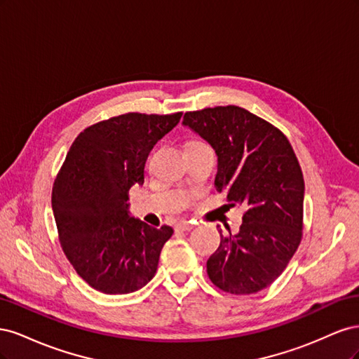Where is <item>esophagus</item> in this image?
Listing matches in <instances>:
<instances>
[{
    "label": "esophagus",
    "instance_id": "34e87169",
    "mask_svg": "<svg viewBox=\"0 0 359 359\" xmlns=\"http://www.w3.org/2000/svg\"><path fill=\"white\" fill-rule=\"evenodd\" d=\"M194 227V224L191 223V222H180L177 226H175V229L177 231H181V232H189V231H191Z\"/></svg>",
    "mask_w": 359,
    "mask_h": 359
}]
</instances>
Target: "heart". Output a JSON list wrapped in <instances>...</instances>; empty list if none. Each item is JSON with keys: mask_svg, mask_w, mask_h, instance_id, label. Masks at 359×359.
<instances>
[{"mask_svg": "<svg viewBox=\"0 0 359 359\" xmlns=\"http://www.w3.org/2000/svg\"><path fill=\"white\" fill-rule=\"evenodd\" d=\"M190 144H196V142H190Z\"/></svg>", "mask_w": 359, "mask_h": 359, "instance_id": "heart-1", "label": "heart"}]
</instances>
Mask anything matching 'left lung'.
Returning <instances> with one entry per match:
<instances>
[{
	"instance_id": "1",
	"label": "left lung",
	"mask_w": 359,
	"mask_h": 359,
	"mask_svg": "<svg viewBox=\"0 0 359 359\" xmlns=\"http://www.w3.org/2000/svg\"><path fill=\"white\" fill-rule=\"evenodd\" d=\"M182 124L217 156V191L245 208L240 232L223 236L206 262L212 283L235 295L268 287L301 243L304 178L287 137L238 106L187 112ZM232 203V205H233Z\"/></svg>"
}]
</instances>
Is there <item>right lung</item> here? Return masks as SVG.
I'll return each instance as SVG.
<instances>
[{
  "instance_id": "add662e5",
  "label": "right lung",
  "mask_w": 359,
  "mask_h": 359,
  "mask_svg": "<svg viewBox=\"0 0 359 359\" xmlns=\"http://www.w3.org/2000/svg\"><path fill=\"white\" fill-rule=\"evenodd\" d=\"M181 115L114 116L85 128L69 149L53 184L52 210L64 253L95 290L124 295L156 276L173 229L130 215L128 190L142 186L149 151Z\"/></svg>"
}]
</instances>
